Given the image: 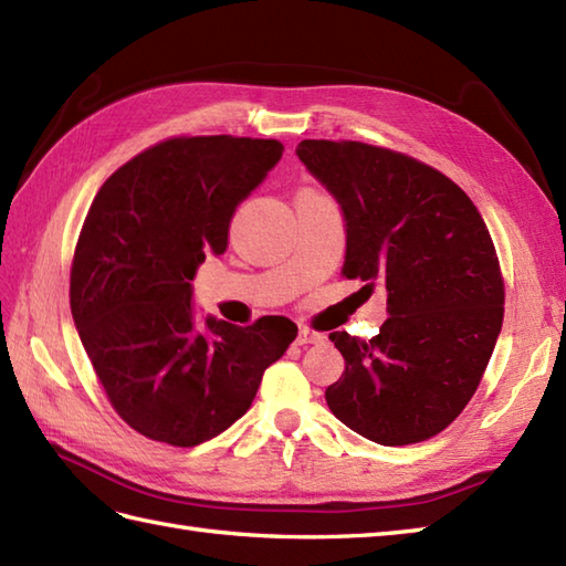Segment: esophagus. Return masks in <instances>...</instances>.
<instances>
[{
    "label": "esophagus",
    "instance_id": "1",
    "mask_svg": "<svg viewBox=\"0 0 566 566\" xmlns=\"http://www.w3.org/2000/svg\"><path fill=\"white\" fill-rule=\"evenodd\" d=\"M296 343L298 345H316V343H323V335L316 333V331H308V328H302L296 335Z\"/></svg>",
    "mask_w": 566,
    "mask_h": 566
}]
</instances>
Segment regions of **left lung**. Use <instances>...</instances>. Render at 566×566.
<instances>
[{
	"label": "left lung",
	"instance_id": "left-lung-1",
	"mask_svg": "<svg viewBox=\"0 0 566 566\" xmlns=\"http://www.w3.org/2000/svg\"><path fill=\"white\" fill-rule=\"evenodd\" d=\"M298 160L338 201L345 276L387 286L371 340H331L345 359L326 389L333 416L396 448L438 436L472 399L503 323L489 228L452 179L408 155L355 140H302Z\"/></svg>",
	"mask_w": 566,
	"mask_h": 566
}]
</instances>
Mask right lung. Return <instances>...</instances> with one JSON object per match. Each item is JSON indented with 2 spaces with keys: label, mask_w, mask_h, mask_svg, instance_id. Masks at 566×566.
I'll use <instances>...</instances> for the list:
<instances>
[{
  "label": "right lung",
  "mask_w": 566,
  "mask_h": 566,
  "mask_svg": "<svg viewBox=\"0 0 566 566\" xmlns=\"http://www.w3.org/2000/svg\"><path fill=\"white\" fill-rule=\"evenodd\" d=\"M282 153L280 140L172 138L136 155L94 197L70 308L112 406L140 436L175 448L216 438L296 338L284 316L248 328L199 318L191 286L207 255H223L238 203Z\"/></svg>",
  "instance_id": "add662e5"
}]
</instances>
